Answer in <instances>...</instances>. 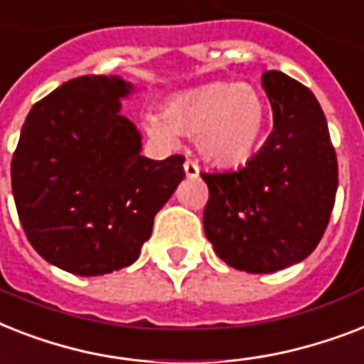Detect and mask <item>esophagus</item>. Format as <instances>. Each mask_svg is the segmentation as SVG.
<instances>
[{"instance_id": "obj_1", "label": "esophagus", "mask_w": 364, "mask_h": 364, "mask_svg": "<svg viewBox=\"0 0 364 364\" xmlns=\"http://www.w3.org/2000/svg\"><path fill=\"white\" fill-rule=\"evenodd\" d=\"M184 171L188 178H197V176H199V165H197L196 161H191V159H186Z\"/></svg>"}]
</instances>
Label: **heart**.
Segmentation results:
<instances>
[{"mask_svg": "<svg viewBox=\"0 0 364 364\" xmlns=\"http://www.w3.org/2000/svg\"><path fill=\"white\" fill-rule=\"evenodd\" d=\"M267 124L257 90L242 82H212L171 97L164 114L146 118V132L167 146L178 133L196 136L200 158L216 167H237L254 154Z\"/></svg>", "mask_w": 364, "mask_h": 364, "instance_id": "heart-1", "label": "heart"}]
</instances>
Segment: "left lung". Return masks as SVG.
I'll use <instances>...</instances> for the list:
<instances>
[{
	"instance_id": "left-lung-1",
	"label": "left lung",
	"mask_w": 364,
	"mask_h": 364,
	"mask_svg": "<svg viewBox=\"0 0 364 364\" xmlns=\"http://www.w3.org/2000/svg\"><path fill=\"white\" fill-rule=\"evenodd\" d=\"M274 127L232 173H203L206 238L237 270L267 274L301 263L323 237L338 188V164L318 100L280 71L261 77Z\"/></svg>"
}]
</instances>
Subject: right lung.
Listing matches in <instances>:
<instances>
[{
	"instance_id": "1",
	"label": "right lung",
	"mask_w": 364,
	"mask_h": 364,
	"mask_svg": "<svg viewBox=\"0 0 364 364\" xmlns=\"http://www.w3.org/2000/svg\"><path fill=\"white\" fill-rule=\"evenodd\" d=\"M132 92L116 75L73 78L33 105L13 154L26 237L71 274L103 276L135 263L186 176L182 156H141V133L120 112Z\"/></svg>"
}]
</instances>
